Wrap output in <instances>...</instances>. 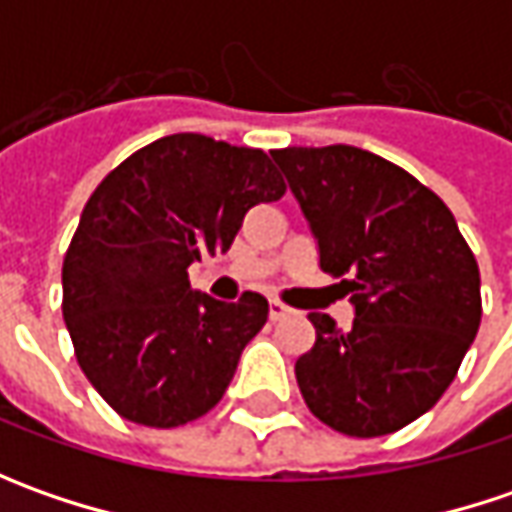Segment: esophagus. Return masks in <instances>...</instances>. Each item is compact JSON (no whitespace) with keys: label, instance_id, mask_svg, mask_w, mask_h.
<instances>
[{"label":"esophagus","instance_id":"1","mask_svg":"<svg viewBox=\"0 0 512 512\" xmlns=\"http://www.w3.org/2000/svg\"><path fill=\"white\" fill-rule=\"evenodd\" d=\"M290 313H293V307H287L285 302H279V299H270V319H273V322L285 319Z\"/></svg>","mask_w":512,"mask_h":512}]
</instances>
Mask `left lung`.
<instances>
[{
  "instance_id": "8db88e82",
  "label": "left lung",
  "mask_w": 512,
  "mask_h": 512,
  "mask_svg": "<svg viewBox=\"0 0 512 512\" xmlns=\"http://www.w3.org/2000/svg\"><path fill=\"white\" fill-rule=\"evenodd\" d=\"M342 279L356 319L310 313L316 342L296 362L310 413L373 439L416 422L459 373L482 322L473 250L442 199L407 170L350 145L270 153Z\"/></svg>"
}]
</instances>
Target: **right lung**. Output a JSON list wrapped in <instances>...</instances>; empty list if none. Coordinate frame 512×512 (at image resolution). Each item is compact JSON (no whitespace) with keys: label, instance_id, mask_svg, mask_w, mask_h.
I'll return each instance as SVG.
<instances>
[{"label":"right lung","instance_id":"right-lung-1","mask_svg":"<svg viewBox=\"0 0 512 512\" xmlns=\"http://www.w3.org/2000/svg\"><path fill=\"white\" fill-rule=\"evenodd\" d=\"M285 196L265 150L173 133L136 150L93 190L62 265L76 362L133 424L179 427L225 396L267 299L216 302L187 267L227 253L245 213Z\"/></svg>","mask_w":512,"mask_h":512}]
</instances>
